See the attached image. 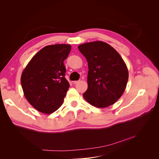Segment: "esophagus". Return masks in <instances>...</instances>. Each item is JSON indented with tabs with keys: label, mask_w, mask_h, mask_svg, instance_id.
Returning <instances> with one entry per match:
<instances>
[{
	"label": "esophagus",
	"mask_w": 159,
	"mask_h": 159,
	"mask_svg": "<svg viewBox=\"0 0 159 159\" xmlns=\"http://www.w3.org/2000/svg\"><path fill=\"white\" fill-rule=\"evenodd\" d=\"M79 82V81H72V83H73V84H78Z\"/></svg>",
	"instance_id": "esophagus-1"
}]
</instances>
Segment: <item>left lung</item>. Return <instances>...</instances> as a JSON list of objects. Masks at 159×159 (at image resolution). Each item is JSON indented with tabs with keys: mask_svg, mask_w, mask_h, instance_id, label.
Listing matches in <instances>:
<instances>
[{
	"mask_svg": "<svg viewBox=\"0 0 159 159\" xmlns=\"http://www.w3.org/2000/svg\"><path fill=\"white\" fill-rule=\"evenodd\" d=\"M78 49L88 61V89L84 98L93 106L105 108L121 97L129 78L127 66L119 53L106 42L85 43Z\"/></svg>",
	"mask_w": 159,
	"mask_h": 159,
	"instance_id": "1",
	"label": "left lung"
}]
</instances>
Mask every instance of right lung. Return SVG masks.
I'll list each match as a JSON object with an SVG mask.
<instances>
[{"instance_id": "1", "label": "right lung", "mask_w": 159, "mask_h": 159, "mask_svg": "<svg viewBox=\"0 0 159 159\" xmlns=\"http://www.w3.org/2000/svg\"><path fill=\"white\" fill-rule=\"evenodd\" d=\"M69 44L46 46L33 56L21 75L24 95L33 107L46 114L54 113L63 103L70 88L65 78L64 61Z\"/></svg>"}]
</instances>
